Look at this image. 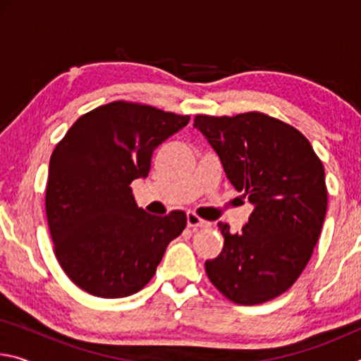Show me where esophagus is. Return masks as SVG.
Returning a JSON list of instances; mask_svg holds the SVG:
<instances>
[{"mask_svg":"<svg viewBox=\"0 0 361 361\" xmlns=\"http://www.w3.org/2000/svg\"><path fill=\"white\" fill-rule=\"evenodd\" d=\"M186 221H188L189 228H192V229H205V228H210V226H212L209 221H205V219L199 218L197 215H195L194 212L186 213Z\"/></svg>","mask_w":361,"mask_h":361,"instance_id":"obj_1","label":"esophagus"}]
</instances>
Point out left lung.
<instances>
[{
	"mask_svg": "<svg viewBox=\"0 0 361 361\" xmlns=\"http://www.w3.org/2000/svg\"><path fill=\"white\" fill-rule=\"evenodd\" d=\"M194 127L255 205L237 234L218 223L224 247L205 261L207 276L232 302L271 301L296 282L319 240L328 205L323 164L301 132L258 111L197 114Z\"/></svg>",
	"mask_w": 361,
	"mask_h": 361,
	"instance_id": "obj_1",
	"label": "left lung"
}]
</instances>
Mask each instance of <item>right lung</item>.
Returning <instances> with one entry per match:
<instances>
[{
    "mask_svg": "<svg viewBox=\"0 0 361 361\" xmlns=\"http://www.w3.org/2000/svg\"><path fill=\"white\" fill-rule=\"evenodd\" d=\"M189 116L113 102L81 116L49 162L46 215L63 272L89 295L130 296L156 274L185 212L146 213L130 183L146 178L154 149L188 126Z\"/></svg>",
    "mask_w": 361,
    "mask_h": 361,
    "instance_id": "add662e5",
    "label": "right lung"
}]
</instances>
